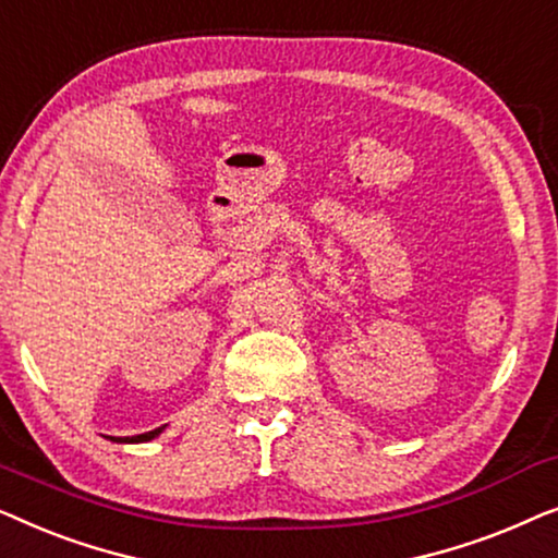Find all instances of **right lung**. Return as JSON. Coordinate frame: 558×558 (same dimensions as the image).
<instances>
[{
  "label": "right lung",
  "mask_w": 558,
  "mask_h": 558,
  "mask_svg": "<svg viewBox=\"0 0 558 558\" xmlns=\"http://www.w3.org/2000/svg\"><path fill=\"white\" fill-rule=\"evenodd\" d=\"M162 429H165V426H159V429H151L147 434H140V437H124V439H113V441H149V439L159 437V432H162Z\"/></svg>",
  "instance_id": "right-lung-1"
}]
</instances>
